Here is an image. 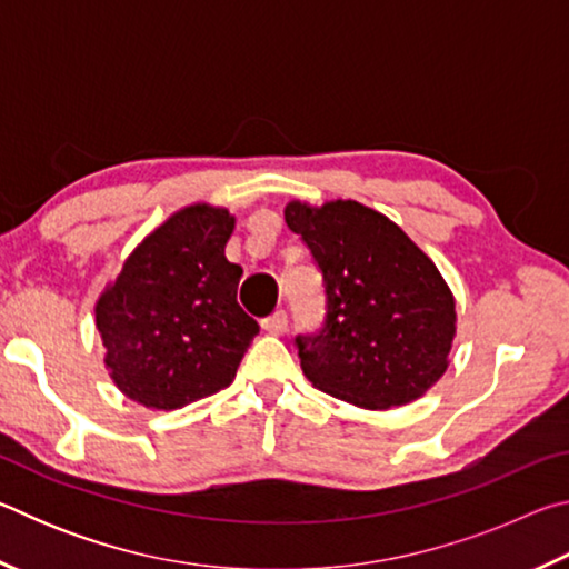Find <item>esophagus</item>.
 Returning a JSON list of instances; mask_svg holds the SVG:
<instances>
[{
	"label": "esophagus",
	"mask_w": 569,
	"mask_h": 569,
	"mask_svg": "<svg viewBox=\"0 0 569 569\" xmlns=\"http://www.w3.org/2000/svg\"><path fill=\"white\" fill-rule=\"evenodd\" d=\"M263 329H266L268 333H273V336H283L286 329H288V316H286V311H276V313L268 316V319H263Z\"/></svg>",
	"instance_id": "1"
}]
</instances>
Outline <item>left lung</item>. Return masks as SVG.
<instances>
[{"mask_svg": "<svg viewBox=\"0 0 569 569\" xmlns=\"http://www.w3.org/2000/svg\"><path fill=\"white\" fill-rule=\"evenodd\" d=\"M323 278L321 329L298 333L313 387L366 409L419 399L447 371L455 298L437 266L387 216L356 200L286 206Z\"/></svg>", "mask_w": 569, "mask_h": 569, "instance_id": "1", "label": "left lung"}]
</instances>
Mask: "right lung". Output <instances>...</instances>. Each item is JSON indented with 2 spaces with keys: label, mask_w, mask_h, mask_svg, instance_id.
Listing matches in <instances>:
<instances>
[{
  "label": "right lung",
  "mask_w": 569,
  "mask_h": 569,
  "mask_svg": "<svg viewBox=\"0 0 569 569\" xmlns=\"http://www.w3.org/2000/svg\"><path fill=\"white\" fill-rule=\"evenodd\" d=\"M233 218L190 206L132 250L94 316L104 363L124 397L148 409H180L233 381L258 333L238 306L243 268L226 258Z\"/></svg>",
  "instance_id": "1"
}]
</instances>
